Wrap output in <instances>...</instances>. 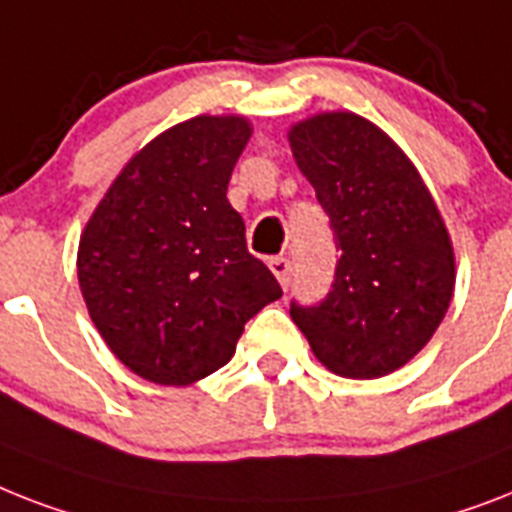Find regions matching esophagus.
<instances>
[{"instance_id": "esophagus-1", "label": "esophagus", "mask_w": 512, "mask_h": 512, "mask_svg": "<svg viewBox=\"0 0 512 512\" xmlns=\"http://www.w3.org/2000/svg\"><path fill=\"white\" fill-rule=\"evenodd\" d=\"M268 265H270V270H273V276L278 278V284L286 289V286H289V281H292V263H289L286 257H273Z\"/></svg>"}]
</instances>
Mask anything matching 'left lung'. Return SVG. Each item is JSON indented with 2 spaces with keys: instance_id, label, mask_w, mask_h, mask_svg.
I'll use <instances>...</instances> for the list:
<instances>
[{
  "instance_id": "8db88e82",
  "label": "left lung",
  "mask_w": 512,
  "mask_h": 512,
  "mask_svg": "<svg viewBox=\"0 0 512 512\" xmlns=\"http://www.w3.org/2000/svg\"><path fill=\"white\" fill-rule=\"evenodd\" d=\"M289 147L342 252L334 289L318 307L292 305V321L336 376H389L447 315L450 231L413 160L363 115H310L289 128Z\"/></svg>"
}]
</instances>
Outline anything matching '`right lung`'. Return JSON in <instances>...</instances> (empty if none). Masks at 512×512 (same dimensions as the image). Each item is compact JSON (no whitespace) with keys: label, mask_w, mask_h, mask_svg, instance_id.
Segmentation results:
<instances>
[{"label":"right lung","mask_w":512,"mask_h":512,"mask_svg":"<svg viewBox=\"0 0 512 512\" xmlns=\"http://www.w3.org/2000/svg\"><path fill=\"white\" fill-rule=\"evenodd\" d=\"M249 136L244 115L170 126L123 165L81 231L78 286L91 321L152 384L189 386L223 368L244 323L281 297L226 197Z\"/></svg>","instance_id":"1"}]
</instances>
